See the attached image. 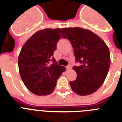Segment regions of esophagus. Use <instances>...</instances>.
Returning a JSON list of instances; mask_svg holds the SVG:
<instances>
[{
    "label": "esophagus",
    "instance_id": "obj_1",
    "mask_svg": "<svg viewBox=\"0 0 122 122\" xmlns=\"http://www.w3.org/2000/svg\"><path fill=\"white\" fill-rule=\"evenodd\" d=\"M66 69H67V70H71V69H72V67H71V66L69 65V66H67V67H66Z\"/></svg>",
    "mask_w": 122,
    "mask_h": 122
}]
</instances>
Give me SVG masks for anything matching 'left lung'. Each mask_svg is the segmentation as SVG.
Here are the masks:
<instances>
[{
    "mask_svg": "<svg viewBox=\"0 0 122 122\" xmlns=\"http://www.w3.org/2000/svg\"><path fill=\"white\" fill-rule=\"evenodd\" d=\"M67 34L79 66L72 69L77 73L76 79L70 82L73 91L86 96L98 90L105 81L110 66L108 47L93 32L82 28H66Z\"/></svg>",
    "mask_w": 122,
    "mask_h": 122,
    "instance_id": "8db88e82",
    "label": "left lung"
}]
</instances>
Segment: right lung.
I'll list each match as a JSON object with an SVG mask.
<instances>
[{
  "label": "right lung",
  "instance_id": "right-lung-1",
  "mask_svg": "<svg viewBox=\"0 0 122 122\" xmlns=\"http://www.w3.org/2000/svg\"><path fill=\"white\" fill-rule=\"evenodd\" d=\"M61 38H67L63 29L47 28L35 33L22 46L18 57L19 74L24 85L33 94L51 93L58 78L66 70L53 57Z\"/></svg>",
  "mask_w": 122,
  "mask_h": 122
}]
</instances>
